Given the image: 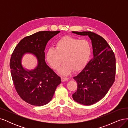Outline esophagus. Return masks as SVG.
I'll list each match as a JSON object with an SVG mask.
<instances>
[{"label": "esophagus", "mask_w": 128, "mask_h": 128, "mask_svg": "<svg viewBox=\"0 0 128 128\" xmlns=\"http://www.w3.org/2000/svg\"><path fill=\"white\" fill-rule=\"evenodd\" d=\"M61 78L62 82H64V81L67 80L69 79L68 78H67V77H61Z\"/></svg>", "instance_id": "34e87169"}]
</instances>
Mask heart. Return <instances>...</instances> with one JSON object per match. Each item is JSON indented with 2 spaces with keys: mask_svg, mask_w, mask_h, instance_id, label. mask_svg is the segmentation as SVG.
Here are the masks:
<instances>
[{
  "mask_svg": "<svg viewBox=\"0 0 128 128\" xmlns=\"http://www.w3.org/2000/svg\"><path fill=\"white\" fill-rule=\"evenodd\" d=\"M92 52L91 46L86 40H79L70 36H64L58 40L55 48L48 50L46 58L48 64L53 69H59L61 75H67L74 70H81L86 65Z\"/></svg>",
  "mask_w": 128,
  "mask_h": 128,
  "instance_id": "b5f03b06",
  "label": "heart"
}]
</instances>
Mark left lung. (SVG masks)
<instances>
[{"mask_svg": "<svg viewBox=\"0 0 128 128\" xmlns=\"http://www.w3.org/2000/svg\"><path fill=\"white\" fill-rule=\"evenodd\" d=\"M88 36L92 42L93 58L76 76L77 90L73 99L84 105H91L103 98L113 84L116 60L113 51L105 40L91 32H72Z\"/></svg>", "mask_w": 128, "mask_h": 128, "instance_id": "1", "label": "left lung"}]
</instances>
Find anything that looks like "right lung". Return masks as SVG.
I'll return each instance as SVG.
<instances>
[{
    "mask_svg": "<svg viewBox=\"0 0 128 128\" xmlns=\"http://www.w3.org/2000/svg\"><path fill=\"white\" fill-rule=\"evenodd\" d=\"M60 31H42L24 37L15 47L10 58V74L16 91L20 97L32 105L41 106L52 100L61 78L45 61V49L48 40ZM27 53L38 60L36 68L29 70L22 67V59Z\"/></svg>",
    "mask_w": 128,
    "mask_h": 128,
    "instance_id": "obj_1",
    "label": "right lung"
}]
</instances>
